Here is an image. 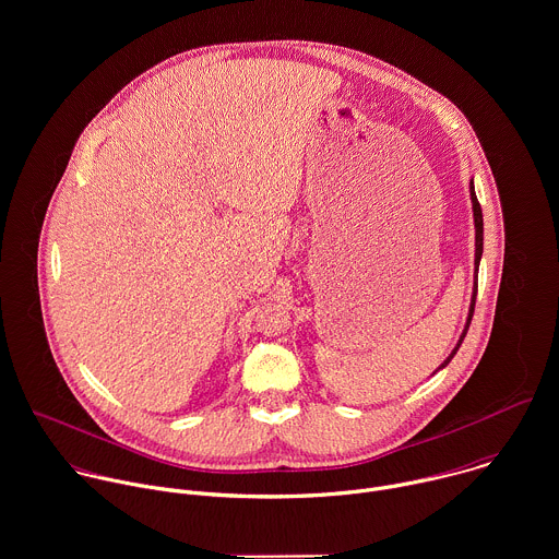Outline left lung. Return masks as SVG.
I'll use <instances>...</instances> for the list:
<instances>
[{
    "instance_id": "obj_1",
    "label": "left lung",
    "mask_w": 559,
    "mask_h": 559,
    "mask_svg": "<svg viewBox=\"0 0 559 559\" xmlns=\"http://www.w3.org/2000/svg\"><path fill=\"white\" fill-rule=\"evenodd\" d=\"M471 203H473V221H475V284H473V295H471V306H468V317H466V323H464V330H462V334H460V341H457V345L453 347V352L447 356V360L436 369L433 372L440 371V369H444L451 360H453V356L457 354V349H460V345H462V341H464V336H466V332H468V325H471V319H473V312H475V299H477V273H479V262H481V253H484V216H481V205H479V201H477V194H475V185H473V180H471Z\"/></svg>"
}]
</instances>
